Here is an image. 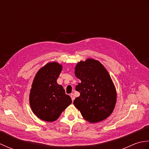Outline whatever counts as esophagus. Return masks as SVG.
<instances>
[{"label": "esophagus", "instance_id": "34e87169", "mask_svg": "<svg viewBox=\"0 0 149 149\" xmlns=\"http://www.w3.org/2000/svg\"><path fill=\"white\" fill-rule=\"evenodd\" d=\"M70 97H71V99H72V101H74V99H75L74 94V93H71V95H70Z\"/></svg>", "mask_w": 149, "mask_h": 149}]
</instances>
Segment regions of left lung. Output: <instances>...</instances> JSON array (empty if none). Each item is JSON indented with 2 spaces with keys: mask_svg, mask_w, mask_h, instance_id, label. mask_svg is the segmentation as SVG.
Instances as JSON below:
<instances>
[{
  "mask_svg": "<svg viewBox=\"0 0 149 149\" xmlns=\"http://www.w3.org/2000/svg\"><path fill=\"white\" fill-rule=\"evenodd\" d=\"M75 74L81 81L75 86L80 93L74 101L75 107L90 123L107 118L115 108L116 91L106 69L97 60L88 59L77 63Z\"/></svg>",
  "mask_w": 149,
  "mask_h": 149,
  "instance_id": "left-lung-1",
  "label": "left lung"
}]
</instances>
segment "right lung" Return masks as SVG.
Here are the masks:
<instances>
[{
	"instance_id": "add662e5",
	"label": "right lung",
	"mask_w": 149,
	"mask_h": 149,
	"mask_svg": "<svg viewBox=\"0 0 149 149\" xmlns=\"http://www.w3.org/2000/svg\"><path fill=\"white\" fill-rule=\"evenodd\" d=\"M61 70V65L49 63L39 70L33 80L30 106L38 118L44 121H55L72 103L70 97L65 93L61 85L57 83Z\"/></svg>"
}]
</instances>
